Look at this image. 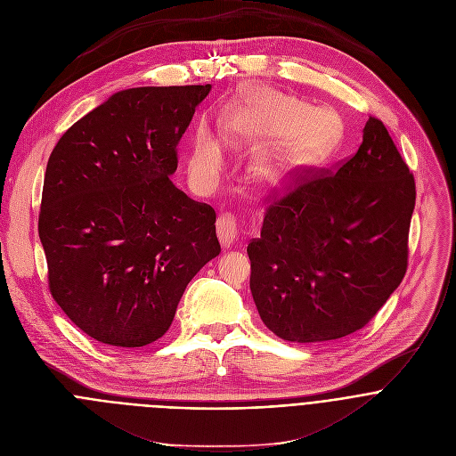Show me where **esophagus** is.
I'll return each mask as SVG.
<instances>
[{"label": "esophagus", "mask_w": 456, "mask_h": 456, "mask_svg": "<svg viewBox=\"0 0 456 456\" xmlns=\"http://www.w3.org/2000/svg\"><path fill=\"white\" fill-rule=\"evenodd\" d=\"M216 228H217V237H219V242H221L223 249H230L232 244L235 242V237H237L235 217L232 214H223L217 219Z\"/></svg>", "instance_id": "obj_1"}]
</instances>
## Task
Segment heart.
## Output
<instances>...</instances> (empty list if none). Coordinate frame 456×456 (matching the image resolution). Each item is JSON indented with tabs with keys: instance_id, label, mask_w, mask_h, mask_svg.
<instances>
[{
	"instance_id": "heart-1",
	"label": "heart",
	"mask_w": 456,
	"mask_h": 456,
	"mask_svg": "<svg viewBox=\"0 0 456 456\" xmlns=\"http://www.w3.org/2000/svg\"><path fill=\"white\" fill-rule=\"evenodd\" d=\"M307 104L275 89L249 86L232 101L221 118L223 140L237 149L281 138L256 154L249 177L264 191H281L305 168L327 154L336 134V117L329 110L310 111ZM224 154L219 140L200 129L189 156L194 179L208 185L219 175Z\"/></svg>"
}]
</instances>
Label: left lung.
Segmentation results:
<instances>
[{
	"label": "left lung",
	"mask_w": 456,
	"mask_h": 456,
	"mask_svg": "<svg viewBox=\"0 0 456 456\" xmlns=\"http://www.w3.org/2000/svg\"><path fill=\"white\" fill-rule=\"evenodd\" d=\"M413 208V175L370 117L357 152L273 203L249 242V289L264 325L295 343L365 327L404 277Z\"/></svg>",
	"instance_id": "1"
}]
</instances>
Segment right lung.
Returning a JSON list of instances; mask_svg holds the SVG:
<instances>
[{
    "mask_svg": "<svg viewBox=\"0 0 456 456\" xmlns=\"http://www.w3.org/2000/svg\"><path fill=\"white\" fill-rule=\"evenodd\" d=\"M210 89L117 91L50 154L39 214L50 291L101 343L134 348L161 338L189 282L221 253L214 208L168 177Z\"/></svg>",
    "mask_w": 456,
    "mask_h": 456,
    "instance_id": "right-lung-1",
    "label": "right lung"
}]
</instances>
